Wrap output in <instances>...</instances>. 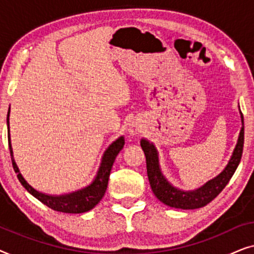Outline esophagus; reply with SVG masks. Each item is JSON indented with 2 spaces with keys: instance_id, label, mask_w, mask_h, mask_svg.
Segmentation results:
<instances>
[{
  "instance_id": "34e87169",
  "label": "esophagus",
  "mask_w": 254,
  "mask_h": 254,
  "mask_svg": "<svg viewBox=\"0 0 254 254\" xmlns=\"http://www.w3.org/2000/svg\"><path fill=\"white\" fill-rule=\"evenodd\" d=\"M141 131V125L138 123H133L129 127V133L131 135H137Z\"/></svg>"
}]
</instances>
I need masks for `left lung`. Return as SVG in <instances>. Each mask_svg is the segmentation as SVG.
Wrapping results in <instances>:
<instances>
[{"instance_id": "1", "label": "left lung", "mask_w": 254, "mask_h": 254, "mask_svg": "<svg viewBox=\"0 0 254 254\" xmlns=\"http://www.w3.org/2000/svg\"><path fill=\"white\" fill-rule=\"evenodd\" d=\"M239 113H241L242 128L238 135L237 144H236L227 166L220 175L208 180L199 189L193 190L177 189L165 178L161 170V165H159L158 151L155 144L148 141L147 138H142L140 144L143 149L145 161H147L149 183H150L152 192L161 202L169 207L178 208V209H196V208L206 206L222 192V190L227 186L229 180L234 176L243 154V147H244V118H243L241 109H239Z\"/></svg>"}]
</instances>
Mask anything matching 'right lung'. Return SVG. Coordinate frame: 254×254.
<instances>
[{
  "label": "right lung",
  "mask_w": 254,
  "mask_h": 254,
  "mask_svg": "<svg viewBox=\"0 0 254 254\" xmlns=\"http://www.w3.org/2000/svg\"><path fill=\"white\" fill-rule=\"evenodd\" d=\"M9 116H10V107L8 111V116H6V126H8V142H9V150L10 155H11L12 166L15 172L17 173V178L20 182V184L24 186L27 192L31 195H33L36 199H38L40 202L46 204L51 209L62 211V213L68 214H81L89 211L95 208L100 200L103 199L104 194L106 192L107 183H109V177L112 170L113 163L116 161V157L119 154L121 149L125 145V137L121 135L113 141L107 149L104 152L102 162H100L99 169L97 171V175L95 179L90 185L83 187L81 190H75L71 193L60 194V195H52V194H46L43 192H39L36 189H33L29 183L24 179V177L20 173L18 166H17L15 162V157H13V151L11 147V138H10V127H9Z\"/></svg>",
  "instance_id": "1"
}]
</instances>
